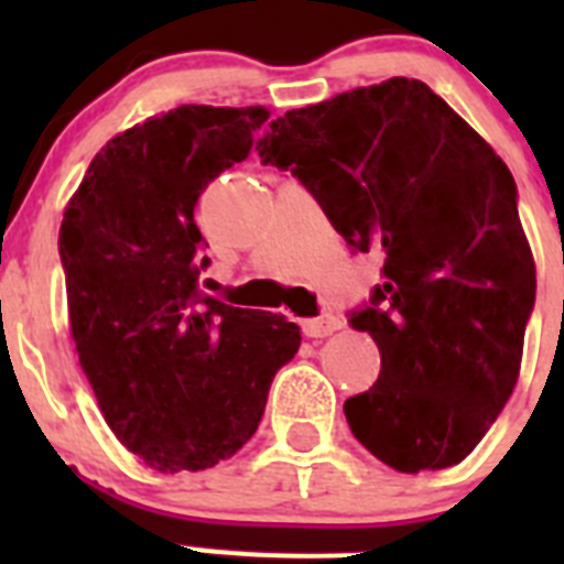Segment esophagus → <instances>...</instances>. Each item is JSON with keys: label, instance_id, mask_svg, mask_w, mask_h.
<instances>
[{"label": "esophagus", "instance_id": "34e87169", "mask_svg": "<svg viewBox=\"0 0 564 564\" xmlns=\"http://www.w3.org/2000/svg\"><path fill=\"white\" fill-rule=\"evenodd\" d=\"M338 327H341V322H338L333 313H322V316L302 322V330H305V336H311V338H325V336H330V333H336Z\"/></svg>", "mask_w": 564, "mask_h": 564}]
</instances>
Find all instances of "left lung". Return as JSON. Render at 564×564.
I'll list each match as a JSON object with an SVG mask.
<instances>
[{
  "instance_id": "1",
  "label": "left lung",
  "mask_w": 564,
  "mask_h": 564,
  "mask_svg": "<svg viewBox=\"0 0 564 564\" xmlns=\"http://www.w3.org/2000/svg\"><path fill=\"white\" fill-rule=\"evenodd\" d=\"M257 152L291 172L356 251L383 253L352 313L381 372L344 401L352 435L395 471L455 466L514 392L536 265L500 154L417 78L358 87L268 123Z\"/></svg>"
}]
</instances>
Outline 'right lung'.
I'll return each mask as SVG.
<instances>
[{
    "label": "right lung",
    "instance_id": "obj_1",
    "mask_svg": "<svg viewBox=\"0 0 564 564\" xmlns=\"http://www.w3.org/2000/svg\"><path fill=\"white\" fill-rule=\"evenodd\" d=\"M265 107L183 104L118 132L64 208L69 336L115 437L158 471L242 449L302 333L282 313L203 296L194 206L251 154Z\"/></svg>",
    "mask_w": 564,
    "mask_h": 564
}]
</instances>
